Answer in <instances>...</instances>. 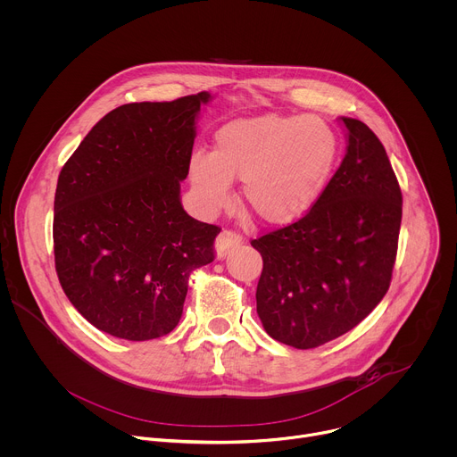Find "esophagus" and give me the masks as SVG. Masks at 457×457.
I'll use <instances>...</instances> for the list:
<instances>
[{
	"mask_svg": "<svg viewBox=\"0 0 457 457\" xmlns=\"http://www.w3.org/2000/svg\"><path fill=\"white\" fill-rule=\"evenodd\" d=\"M242 244V237L231 229H224L215 240V253L217 258H226V254Z\"/></svg>",
	"mask_w": 457,
	"mask_h": 457,
	"instance_id": "34e87169",
	"label": "esophagus"
}]
</instances>
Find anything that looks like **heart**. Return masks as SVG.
I'll return each instance as SVG.
<instances>
[{
	"label": "heart",
	"instance_id": "heart-1",
	"mask_svg": "<svg viewBox=\"0 0 457 457\" xmlns=\"http://www.w3.org/2000/svg\"><path fill=\"white\" fill-rule=\"evenodd\" d=\"M338 154L335 131L315 115H260L224 124L213 151H195L188 174L208 210L222 206L231 179H242V201L263 224L287 226L322 195Z\"/></svg>",
	"mask_w": 457,
	"mask_h": 457
}]
</instances>
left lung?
Segmentation results:
<instances>
[{"mask_svg":"<svg viewBox=\"0 0 457 457\" xmlns=\"http://www.w3.org/2000/svg\"><path fill=\"white\" fill-rule=\"evenodd\" d=\"M347 154L299 220L251 245L263 258L256 312L265 331L315 349L356 328L392 283L403 192L385 145L361 120L342 117Z\"/></svg>","mask_w":457,"mask_h":457,"instance_id":"left-lung-1","label":"left lung"}]
</instances>
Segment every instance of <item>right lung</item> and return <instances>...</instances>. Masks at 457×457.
I'll return each mask as SVG.
<instances>
[{
	"mask_svg": "<svg viewBox=\"0 0 457 457\" xmlns=\"http://www.w3.org/2000/svg\"><path fill=\"white\" fill-rule=\"evenodd\" d=\"M199 92L106 113L60 170L53 251L71 304L97 329L131 342L169 335L190 274L213 262L219 226L179 201Z\"/></svg>",
	"mask_w": 457,
	"mask_h": 457,
	"instance_id": "add662e5",
	"label": "right lung"
}]
</instances>
